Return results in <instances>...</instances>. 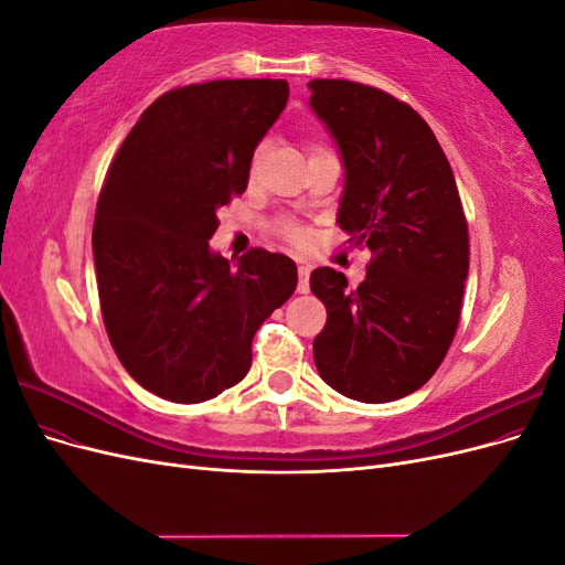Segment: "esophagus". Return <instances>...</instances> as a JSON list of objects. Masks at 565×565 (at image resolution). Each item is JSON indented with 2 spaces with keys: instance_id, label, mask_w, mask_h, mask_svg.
I'll use <instances>...</instances> for the list:
<instances>
[{
  "instance_id": "esophagus-1",
  "label": "esophagus",
  "mask_w": 565,
  "mask_h": 565,
  "mask_svg": "<svg viewBox=\"0 0 565 565\" xmlns=\"http://www.w3.org/2000/svg\"><path fill=\"white\" fill-rule=\"evenodd\" d=\"M299 285H297V289H299V295H306L309 292V278H311V266L309 264H299Z\"/></svg>"
}]
</instances>
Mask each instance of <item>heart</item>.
I'll return each mask as SVG.
<instances>
[{
	"label": "heart",
	"mask_w": 565,
	"mask_h": 565,
	"mask_svg": "<svg viewBox=\"0 0 565 565\" xmlns=\"http://www.w3.org/2000/svg\"><path fill=\"white\" fill-rule=\"evenodd\" d=\"M313 152H320V150H313ZM313 152H311V156H313ZM259 156H262V152L259 150H256V156H254V164H256V160H259ZM278 231L287 237V241L289 243H303L306 241V233H303V228L301 226H297L295 224V221H280V226H278Z\"/></svg>",
	"instance_id": "1"
}]
</instances>
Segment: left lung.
<instances>
[{
    "instance_id": "1",
    "label": "left lung",
    "mask_w": 565,
    "mask_h": 565,
    "mask_svg": "<svg viewBox=\"0 0 565 565\" xmlns=\"http://www.w3.org/2000/svg\"><path fill=\"white\" fill-rule=\"evenodd\" d=\"M309 89L344 164L337 224L372 254L355 289L334 268L311 273L328 309L316 367L341 396L398 401L431 380L459 322L469 233L457 183L407 104L349 79H313Z\"/></svg>"
}]
</instances>
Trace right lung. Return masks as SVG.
Segmentation results:
<instances>
[{
  "label": "right lung",
  "instance_id": "add662e5",
  "mask_svg": "<svg viewBox=\"0 0 565 565\" xmlns=\"http://www.w3.org/2000/svg\"><path fill=\"white\" fill-rule=\"evenodd\" d=\"M289 96L285 79H214L172 89L127 134L100 188L94 266L119 363L172 403L241 382L252 337L292 297L297 264L210 247L216 212L245 193L254 148Z\"/></svg>",
  "mask_w": 565,
  "mask_h": 565
}]
</instances>
